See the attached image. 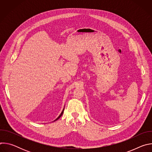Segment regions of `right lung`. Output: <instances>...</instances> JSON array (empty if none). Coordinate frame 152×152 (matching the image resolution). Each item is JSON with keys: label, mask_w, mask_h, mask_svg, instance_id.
<instances>
[{"label": "right lung", "mask_w": 152, "mask_h": 152, "mask_svg": "<svg viewBox=\"0 0 152 152\" xmlns=\"http://www.w3.org/2000/svg\"><path fill=\"white\" fill-rule=\"evenodd\" d=\"M64 109H63V110H62V113H61V114H60V115H59V117H58V118H56V120H54V121H56V120H58V119H59V118H60V117H61V116H62V114H63V113H64Z\"/></svg>", "instance_id": "add662e5"}]
</instances>
